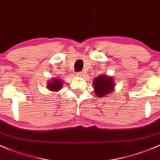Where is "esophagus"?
<instances>
[{"label": "esophagus", "mask_w": 160, "mask_h": 160, "mask_svg": "<svg viewBox=\"0 0 160 160\" xmlns=\"http://www.w3.org/2000/svg\"><path fill=\"white\" fill-rule=\"evenodd\" d=\"M77 75H78V76H80V77H83L84 72H77Z\"/></svg>", "instance_id": "1"}]
</instances>
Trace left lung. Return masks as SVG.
<instances>
[{"instance_id":"obj_1","label":"left lung","mask_w":160,"mask_h":160,"mask_svg":"<svg viewBox=\"0 0 160 160\" xmlns=\"http://www.w3.org/2000/svg\"><path fill=\"white\" fill-rule=\"evenodd\" d=\"M94 92L97 97L106 98L109 94H112L114 88V82L113 77L103 74L102 75L96 77L93 81Z\"/></svg>"}]
</instances>
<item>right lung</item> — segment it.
<instances>
[{
	"label": "right lung",
	"instance_id": "obj_1",
	"mask_svg": "<svg viewBox=\"0 0 160 160\" xmlns=\"http://www.w3.org/2000/svg\"><path fill=\"white\" fill-rule=\"evenodd\" d=\"M62 87V82L59 78H53L47 83V88L53 92H58Z\"/></svg>",
	"mask_w": 160,
	"mask_h": 160
}]
</instances>
